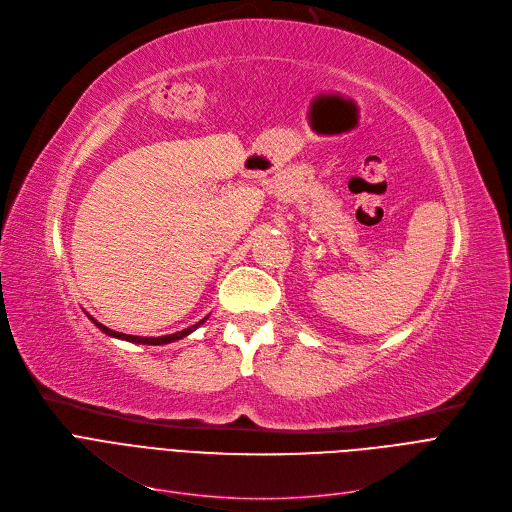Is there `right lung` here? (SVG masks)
I'll list each match as a JSON object with an SVG mask.
<instances>
[{
	"label": "right lung",
	"mask_w": 512,
	"mask_h": 512,
	"mask_svg": "<svg viewBox=\"0 0 512 512\" xmlns=\"http://www.w3.org/2000/svg\"><path fill=\"white\" fill-rule=\"evenodd\" d=\"M86 316H88V320L93 322L101 333H105V335H109L111 339H122V341H128V343H136V345H167V343H173V341H179V339H184V337H188V335H192L194 330L200 326V324H204L206 320H208V316L206 318H202L200 322H196L194 326H188V328H184V330H177V333H173V335H163V337H136V335H124V333H115V330H111V328H107L105 324H101L99 320H95L93 316H90L88 312H86Z\"/></svg>",
	"instance_id": "1"
}]
</instances>
